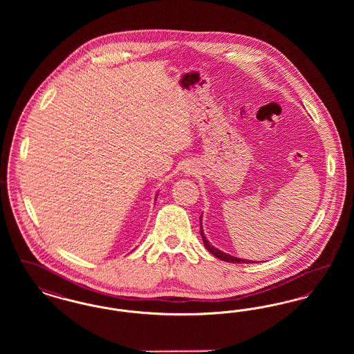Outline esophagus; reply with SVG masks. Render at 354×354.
I'll use <instances>...</instances> for the list:
<instances>
[{"mask_svg":"<svg viewBox=\"0 0 354 354\" xmlns=\"http://www.w3.org/2000/svg\"><path fill=\"white\" fill-rule=\"evenodd\" d=\"M196 171H198V169H196L195 165H187L185 167V174H187V175H195Z\"/></svg>","mask_w":354,"mask_h":354,"instance_id":"1","label":"esophagus"}]
</instances>
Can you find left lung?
<instances>
[{
  "label": "left lung",
  "instance_id": "8db88e82",
  "mask_svg": "<svg viewBox=\"0 0 354 354\" xmlns=\"http://www.w3.org/2000/svg\"><path fill=\"white\" fill-rule=\"evenodd\" d=\"M201 235H202L204 247L208 250V252L212 253L214 256H216V257L220 259V260H223V261H228V263H253L252 260H244V259H239V257L231 256V254H228V253H224L223 251L218 250V248H215L214 245H211V244H209V241L207 240V237L204 236V232H203L202 216H201Z\"/></svg>",
  "mask_w": 354,
  "mask_h": 354
}]
</instances>
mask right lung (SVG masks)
<instances>
[{"mask_svg": "<svg viewBox=\"0 0 354 354\" xmlns=\"http://www.w3.org/2000/svg\"><path fill=\"white\" fill-rule=\"evenodd\" d=\"M155 201H156V199H155Z\"/></svg>", "mask_w": 354, "mask_h": 354, "instance_id": "1", "label": "right lung"}]
</instances>
